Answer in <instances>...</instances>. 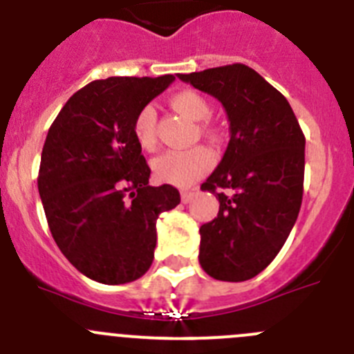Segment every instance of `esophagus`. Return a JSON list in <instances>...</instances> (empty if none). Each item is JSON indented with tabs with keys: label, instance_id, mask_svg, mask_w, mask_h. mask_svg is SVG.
Listing matches in <instances>:
<instances>
[{
	"label": "esophagus",
	"instance_id": "1",
	"mask_svg": "<svg viewBox=\"0 0 354 354\" xmlns=\"http://www.w3.org/2000/svg\"><path fill=\"white\" fill-rule=\"evenodd\" d=\"M194 196H196V192H192V190H190V192H188V190H185V192H181V203H190V201L194 199Z\"/></svg>",
	"mask_w": 354,
	"mask_h": 354
}]
</instances>
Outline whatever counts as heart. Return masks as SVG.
Instances as JSON below:
<instances>
[{
  "mask_svg": "<svg viewBox=\"0 0 354 354\" xmlns=\"http://www.w3.org/2000/svg\"><path fill=\"white\" fill-rule=\"evenodd\" d=\"M174 111L190 120H206L211 113L209 102L196 91H180L169 97ZM132 132L143 150H153L157 145V113L151 106L138 111L132 122ZM214 155L207 147H194L188 150H167L153 158L151 169L157 180L174 187H190L213 167Z\"/></svg>",
  "mask_w": 354,
  "mask_h": 354,
  "instance_id": "heart-1",
  "label": "heart"
}]
</instances>
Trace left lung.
<instances>
[{
    "label": "left lung",
    "mask_w": 354,
    "mask_h": 354,
    "mask_svg": "<svg viewBox=\"0 0 354 354\" xmlns=\"http://www.w3.org/2000/svg\"><path fill=\"white\" fill-rule=\"evenodd\" d=\"M178 78L216 97L230 122L225 155L201 185L220 203L216 218L199 229L201 267L220 281H246L276 259L295 225L306 138L285 95L250 66Z\"/></svg>",
    "instance_id": "8db88e82"
}]
</instances>
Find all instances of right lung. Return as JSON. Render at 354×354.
Instances as JSON below:
<instances>
[{
    "label": "right lung",
    "instance_id": "obj_1",
    "mask_svg": "<svg viewBox=\"0 0 354 354\" xmlns=\"http://www.w3.org/2000/svg\"><path fill=\"white\" fill-rule=\"evenodd\" d=\"M173 75L94 80L68 99L43 145L38 192L62 255L104 285L150 269L157 218L180 204L171 185L150 187L132 122Z\"/></svg>",
    "mask_w": 354,
    "mask_h": 354
}]
</instances>
